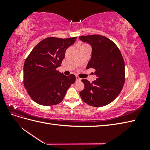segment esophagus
Masks as SVG:
<instances>
[{
    "instance_id": "esophagus-1",
    "label": "esophagus",
    "mask_w": 150,
    "mask_h": 150,
    "mask_svg": "<svg viewBox=\"0 0 150 150\" xmlns=\"http://www.w3.org/2000/svg\"><path fill=\"white\" fill-rule=\"evenodd\" d=\"M81 80V79L80 77H79L78 76H76V81H80Z\"/></svg>"
}]
</instances>
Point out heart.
<instances>
[{
  "instance_id": "obj_1",
  "label": "heart",
  "mask_w": 150,
  "mask_h": 150,
  "mask_svg": "<svg viewBox=\"0 0 150 150\" xmlns=\"http://www.w3.org/2000/svg\"><path fill=\"white\" fill-rule=\"evenodd\" d=\"M87 46L86 44H83V45H82V46Z\"/></svg>"
}]
</instances>
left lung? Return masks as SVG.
<instances>
[{
  "instance_id": "1",
  "label": "left lung",
  "mask_w": 150,
  "mask_h": 150,
  "mask_svg": "<svg viewBox=\"0 0 150 150\" xmlns=\"http://www.w3.org/2000/svg\"><path fill=\"white\" fill-rule=\"evenodd\" d=\"M92 47L91 58L86 69L94 68L96 80L90 83L82 79L84 89L80 92L84 103L94 107L109 104L118 97L125 82V64L119 49L112 40L99 35L81 36Z\"/></svg>"
}]
</instances>
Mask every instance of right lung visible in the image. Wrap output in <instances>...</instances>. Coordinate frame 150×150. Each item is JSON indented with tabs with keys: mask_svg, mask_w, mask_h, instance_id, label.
<instances>
[{
	"mask_svg": "<svg viewBox=\"0 0 150 150\" xmlns=\"http://www.w3.org/2000/svg\"><path fill=\"white\" fill-rule=\"evenodd\" d=\"M76 39L47 37L38 43L27 57L24 64V85L37 104L53 106L61 103L68 89L75 82L74 75L65 76L57 68Z\"/></svg>",
	"mask_w": 150,
	"mask_h": 150,
	"instance_id": "1",
	"label": "right lung"
}]
</instances>
